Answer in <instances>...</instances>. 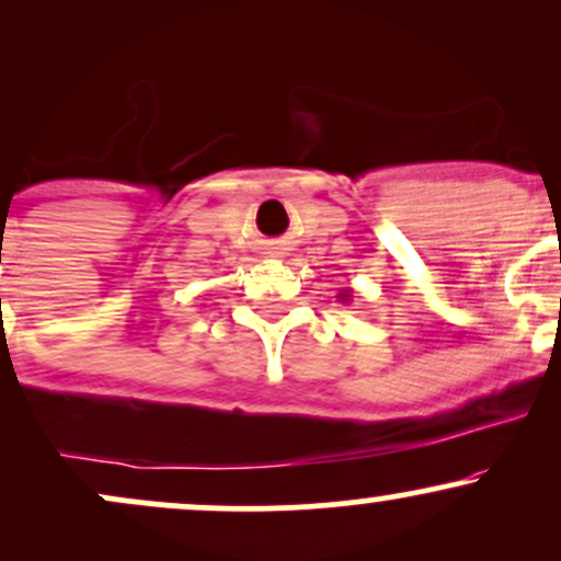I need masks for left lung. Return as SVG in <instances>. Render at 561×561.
Segmentation results:
<instances>
[{"label": "left lung", "instance_id": "8db88e82", "mask_svg": "<svg viewBox=\"0 0 561 561\" xmlns=\"http://www.w3.org/2000/svg\"><path fill=\"white\" fill-rule=\"evenodd\" d=\"M340 298H343V300H347V295H340Z\"/></svg>", "mask_w": 561, "mask_h": 561}]
</instances>
